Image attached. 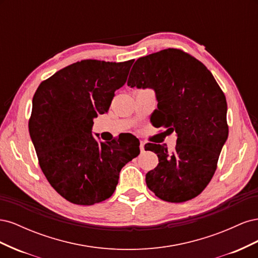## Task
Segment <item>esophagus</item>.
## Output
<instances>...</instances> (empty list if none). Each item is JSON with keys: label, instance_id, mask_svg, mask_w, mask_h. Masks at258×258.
Returning a JSON list of instances; mask_svg holds the SVG:
<instances>
[{"label": "esophagus", "instance_id": "esophagus-1", "mask_svg": "<svg viewBox=\"0 0 258 258\" xmlns=\"http://www.w3.org/2000/svg\"><path fill=\"white\" fill-rule=\"evenodd\" d=\"M144 145H145V143H144L143 141L140 142V150H141V152H142V153L144 152Z\"/></svg>", "mask_w": 258, "mask_h": 258}]
</instances>
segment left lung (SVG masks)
<instances>
[{"instance_id": "1", "label": "left lung", "mask_w": 258, "mask_h": 258, "mask_svg": "<svg viewBox=\"0 0 258 258\" xmlns=\"http://www.w3.org/2000/svg\"><path fill=\"white\" fill-rule=\"evenodd\" d=\"M127 84L155 90V126L177 137L173 152L160 144H145L159 160L146 173L147 187L168 202L197 197L213 177L228 138L227 102L214 76L189 53L168 48L139 58Z\"/></svg>"}]
</instances>
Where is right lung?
Here are the masks:
<instances>
[{
    "label": "right lung",
    "mask_w": 258,
    "mask_h": 258,
    "mask_svg": "<svg viewBox=\"0 0 258 258\" xmlns=\"http://www.w3.org/2000/svg\"><path fill=\"white\" fill-rule=\"evenodd\" d=\"M134 60H82L42 82L32 100L29 132L49 184L74 205L110 198L119 172L140 154L135 137L98 142L93 118L108 111L115 91L127 81Z\"/></svg>",
    "instance_id": "1"
}]
</instances>
